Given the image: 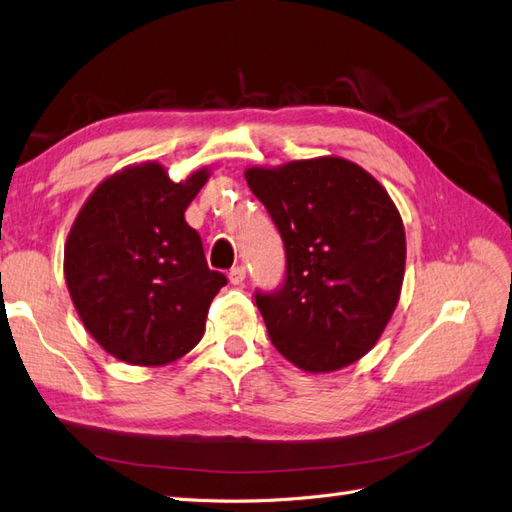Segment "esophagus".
<instances>
[{
	"label": "esophagus",
	"mask_w": 512,
	"mask_h": 512,
	"mask_svg": "<svg viewBox=\"0 0 512 512\" xmlns=\"http://www.w3.org/2000/svg\"><path fill=\"white\" fill-rule=\"evenodd\" d=\"M228 278H230V284L241 286L245 282V267H232L230 273H228Z\"/></svg>",
	"instance_id": "34e87169"
}]
</instances>
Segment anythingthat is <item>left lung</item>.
Here are the masks:
<instances>
[{
  "label": "left lung",
  "instance_id": "obj_1",
  "mask_svg": "<svg viewBox=\"0 0 512 512\" xmlns=\"http://www.w3.org/2000/svg\"><path fill=\"white\" fill-rule=\"evenodd\" d=\"M286 252V278L256 293L267 334L288 362L329 372L366 355L392 319L405 275V228L377 178L340 157L250 168Z\"/></svg>",
  "mask_w": 512,
  "mask_h": 512
}]
</instances>
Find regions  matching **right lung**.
I'll list each match as a JSON object with an SVG mask.
<instances>
[{
    "label": "right lung",
    "instance_id": "obj_1",
    "mask_svg": "<svg viewBox=\"0 0 512 512\" xmlns=\"http://www.w3.org/2000/svg\"><path fill=\"white\" fill-rule=\"evenodd\" d=\"M209 170L172 183L163 165H129L96 187L64 245L81 323L120 362L163 366L200 342L226 275L206 265L185 211Z\"/></svg>",
    "mask_w": 512,
    "mask_h": 512
}]
</instances>
